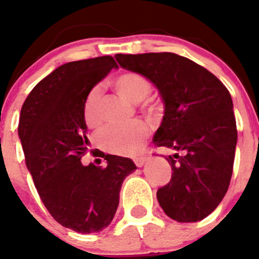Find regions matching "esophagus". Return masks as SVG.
Wrapping results in <instances>:
<instances>
[{
    "label": "esophagus",
    "mask_w": 259,
    "mask_h": 259,
    "mask_svg": "<svg viewBox=\"0 0 259 259\" xmlns=\"http://www.w3.org/2000/svg\"><path fill=\"white\" fill-rule=\"evenodd\" d=\"M146 160H148V158H146L145 155H142V156H138V158H134V163H135V165L137 166H143L144 165V164L146 163Z\"/></svg>",
    "instance_id": "esophagus-1"
}]
</instances>
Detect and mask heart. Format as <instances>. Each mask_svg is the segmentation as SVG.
Listing matches in <instances>:
<instances>
[{
    "label": "heart",
    "instance_id": "obj_1",
    "mask_svg": "<svg viewBox=\"0 0 259 259\" xmlns=\"http://www.w3.org/2000/svg\"><path fill=\"white\" fill-rule=\"evenodd\" d=\"M115 90L132 103H142L148 113L158 110V105L145 100L153 90L150 80L133 71H125L113 80ZM83 119L89 127H98L101 124L100 88L95 86L89 91L83 103ZM149 135L148 126L142 121H133L127 125H109L98 135V143L105 151L115 155H135L144 145Z\"/></svg>",
    "mask_w": 259,
    "mask_h": 259
}]
</instances>
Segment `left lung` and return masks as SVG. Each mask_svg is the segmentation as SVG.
<instances>
[{"instance_id":"1","label":"left lung","mask_w":259,"mask_h":259,"mask_svg":"<svg viewBox=\"0 0 259 259\" xmlns=\"http://www.w3.org/2000/svg\"><path fill=\"white\" fill-rule=\"evenodd\" d=\"M115 59L150 80L163 99V121L153 143L177 153L165 156L173 173L156 192L159 204L180 223L202 221L222 202L233 171L237 125L231 94L210 71L173 52Z\"/></svg>"}]
</instances>
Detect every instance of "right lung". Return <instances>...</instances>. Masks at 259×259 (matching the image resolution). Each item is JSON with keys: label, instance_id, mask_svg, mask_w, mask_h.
I'll return each mask as SVG.
<instances>
[{"label": "right lung", "instance_id": "obj_1", "mask_svg": "<svg viewBox=\"0 0 259 259\" xmlns=\"http://www.w3.org/2000/svg\"><path fill=\"white\" fill-rule=\"evenodd\" d=\"M117 64L111 56L67 62L42 79L23 103L18 137L38 195L56 222L77 233H96L113 221L132 159L105 155L106 168L82 165L88 151L83 103Z\"/></svg>", "mask_w": 259, "mask_h": 259}]
</instances>
